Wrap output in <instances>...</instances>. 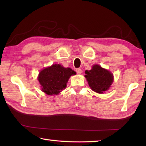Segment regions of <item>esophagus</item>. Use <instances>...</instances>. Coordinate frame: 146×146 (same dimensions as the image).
<instances>
[{"instance_id":"esophagus-1","label":"esophagus","mask_w":146,"mask_h":146,"mask_svg":"<svg viewBox=\"0 0 146 146\" xmlns=\"http://www.w3.org/2000/svg\"><path fill=\"white\" fill-rule=\"evenodd\" d=\"M76 72L78 74V75H80V74L82 73V70H81L80 68L76 69Z\"/></svg>"}]
</instances>
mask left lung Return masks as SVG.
I'll list each match as a JSON object with an SVG mask.
<instances>
[{"instance_id":"left-lung-1","label":"left lung","mask_w":146,"mask_h":146,"mask_svg":"<svg viewBox=\"0 0 146 146\" xmlns=\"http://www.w3.org/2000/svg\"><path fill=\"white\" fill-rule=\"evenodd\" d=\"M85 73L90 87L97 93H103L113 83V74L99 65H94L91 70H86Z\"/></svg>"}]
</instances>
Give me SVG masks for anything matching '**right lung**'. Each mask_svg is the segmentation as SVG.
<instances>
[{
    "label": "right lung",
    "mask_w": 146,
    "mask_h": 146,
    "mask_svg": "<svg viewBox=\"0 0 146 146\" xmlns=\"http://www.w3.org/2000/svg\"><path fill=\"white\" fill-rule=\"evenodd\" d=\"M73 75H75V72L71 68L53 64L39 73L38 80L43 92L49 95H58L65 89L69 78Z\"/></svg>",
    "instance_id": "1"
}]
</instances>
